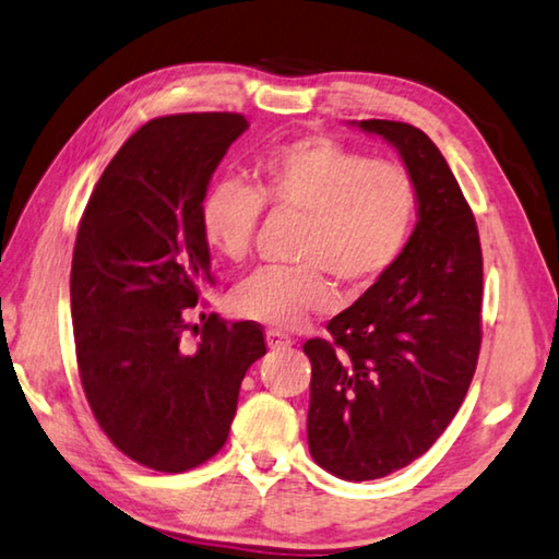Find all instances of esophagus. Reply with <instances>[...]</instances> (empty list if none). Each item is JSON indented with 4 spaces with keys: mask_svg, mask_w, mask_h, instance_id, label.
<instances>
[{
    "mask_svg": "<svg viewBox=\"0 0 559 559\" xmlns=\"http://www.w3.org/2000/svg\"><path fill=\"white\" fill-rule=\"evenodd\" d=\"M265 345H269L271 350H281V348H290L294 345V338L281 331H265Z\"/></svg>",
    "mask_w": 559,
    "mask_h": 559,
    "instance_id": "1",
    "label": "esophagus"
}]
</instances>
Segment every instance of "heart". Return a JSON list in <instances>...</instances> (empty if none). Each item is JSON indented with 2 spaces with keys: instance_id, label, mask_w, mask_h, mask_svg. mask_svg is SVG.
Listing matches in <instances>:
<instances>
[{
  "instance_id": "heart-1",
  "label": "heart",
  "mask_w": 559,
  "mask_h": 559,
  "mask_svg": "<svg viewBox=\"0 0 559 559\" xmlns=\"http://www.w3.org/2000/svg\"><path fill=\"white\" fill-rule=\"evenodd\" d=\"M411 171L311 136L273 146L253 166L251 186L214 181L203 193V241L241 263L253 248L261 206L304 216L294 269H263L234 290L236 316L281 328L304 325L333 306V283L366 290L401 259L418 221Z\"/></svg>"
}]
</instances>
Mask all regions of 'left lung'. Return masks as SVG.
<instances>
[{"label": "left lung", "instance_id": "obj_1", "mask_svg": "<svg viewBox=\"0 0 559 559\" xmlns=\"http://www.w3.org/2000/svg\"><path fill=\"white\" fill-rule=\"evenodd\" d=\"M391 144L418 186V224L391 271L308 341V450L341 480H378L428 453L480 353L483 251L471 206L428 134L353 121Z\"/></svg>", "mask_w": 559, "mask_h": 559}]
</instances>
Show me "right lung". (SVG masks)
<instances>
[{"mask_svg": "<svg viewBox=\"0 0 559 559\" xmlns=\"http://www.w3.org/2000/svg\"><path fill=\"white\" fill-rule=\"evenodd\" d=\"M246 129L228 111L144 123L104 168L79 224L72 321L86 401L123 455L162 473L224 448L246 370L265 356L259 325L216 316L197 348L183 345L211 283L201 199Z\"/></svg>", "mask_w": 559, "mask_h": 559, "instance_id": "right-lung-1", "label": "right lung"}]
</instances>
